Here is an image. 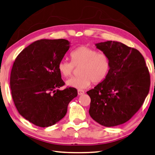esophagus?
Wrapping results in <instances>:
<instances>
[{
    "label": "esophagus",
    "mask_w": 155,
    "mask_h": 155,
    "mask_svg": "<svg viewBox=\"0 0 155 155\" xmlns=\"http://www.w3.org/2000/svg\"><path fill=\"white\" fill-rule=\"evenodd\" d=\"M78 95H83V94L84 93V91L83 90H81V89H78Z\"/></svg>",
    "instance_id": "obj_1"
}]
</instances>
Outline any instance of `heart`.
Wrapping results in <instances>:
<instances>
[{
	"instance_id": "obj_1",
	"label": "heart",
	"mask_w": 155,
	"mask_h": 155,
	"mask_svg": "<svg viewBox=\"0 0 155 155\" xmlns=\"http://www.w3.org/2000/svg\"><path fill=\"white\" fill-rule=\"evenodd\" d=\"M71 62L62 59L58 64V69L62 77H71L75 67H80V75L66 81L67 86L78 89L87 88L90 84L101 83L109 74L111 61L107 54L99 51L87 45H81L71 53Z\"/></svg>"
}]
</instances>
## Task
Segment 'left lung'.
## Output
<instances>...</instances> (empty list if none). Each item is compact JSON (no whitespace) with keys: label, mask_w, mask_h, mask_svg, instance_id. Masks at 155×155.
Here are the masks:
<instances>
[{"label":"left lung","mask_w":155,"mask_h":155,"mask_svg":"<svg viewBox=\"0 0 155 155\" xmlns=\"http://www.w3.org/2000/svg\"><path fill=\"white\" fill-rule=\"evenodd\" d=\"M96 46L110 57L111 68L105 80L87 92L91 98L89 114L102 126L120 125L143 104L150 85L149 71L135 48L115 41Z\"/></svg>","instance_id":"obj_1"}]
</instances>
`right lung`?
Returning a JSON list of instances; mask_svg holds the SVG:
<instances>
[{"mask_svg":"<svg viewBox=\"0 0 155 155\" xmlns=\"http://www.w3.org/2000/svg\"><path fill=\"white\" fill-rule=\"evenodd\" d=\"M64 39H41L28 45L15 59L10 87L19 114L39 127L55 124L65 116L77 89L64 85L58 64L69 49Z\"/></svg>","mask_w":155,"mask_h":155,"instance_id":"add662e5","label":"right lung"}]
</instances>
